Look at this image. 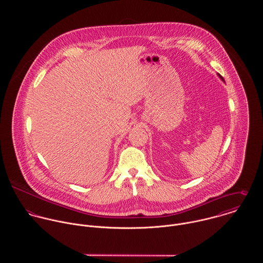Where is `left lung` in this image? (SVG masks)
Instances as JSON below:
<instances>
[{
    "mask_svg": "<svg viewBox=\"0 0 263 263\" xmlns=\"http://www.w3.org/2000/svg\"><path fill=\"white\" fill-rule=\"evenodd\" d=\"M219 77H220V78H221V79H222V81H224V79H223V77H222V76L220 75V74H219ZM224 82H225V81H224Z\"/></svg>",
    "mask_w": 263,
    "mask_h": 263,
    "instance_id": "left-lung-1",
    "label": "left lung"
}]
</instances>
